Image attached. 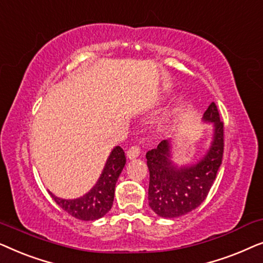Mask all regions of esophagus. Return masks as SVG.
<instances>
[{
  "label": "esophagus",
  "instance_id": "obj_1",
  "mask_svg": "<svg viewBox=\"0 0 263 263\" xmlns=\"http://www.w3.org/2000/svg\"><path fill=\"white\" fill-rule=\"evenodd\" d=\"M140 156V147L139 146H132L127 151V157L129 159H135Z\"/></svg>",
  "mask_w": 263,
  "mask_h": 263
}]
</instances>
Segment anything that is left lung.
Here are the masks:
<instances>
[{"label":"left lung","mask_w":263,"mask_h":263,"mask_svg":"<svg viewBox=\"0 0 263 263\" xmlns=\"http://www.w3.org/2000/svg\"><path fill=\"white\" fill-rule=\"evenodd\" d=\"M202 120L213 125L210 148L195 164L178 166L172 158L171 139L163 140L157 148L146 153L149 170L148 204L163 218L188 214L206 200L221 165L224 152V123L217 105L211 103Z\"/></svg>","instance_id":"left-lung-1"}]
</instances>
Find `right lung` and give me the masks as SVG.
<instances>
[{
  "label": "right lung",
  "mask_w": 263,
  "mask_h": 263,
  "mask_svg": "<svg viewBox=\"0 0 263 263\" xmlns=\"http://www.w3.org/2000/svg\"><path fill=\"white\" fill-rule=\"evenodd\" d=\"M125 165L123 149L116 146L107 158L102 175L93 188L78 199H61L49 192L59 206L71 217L89 221L102 218L111 210L114 203L115 188L122 170Z\"/></svg>",
  "instance_id": "1"
}]
</instances>
